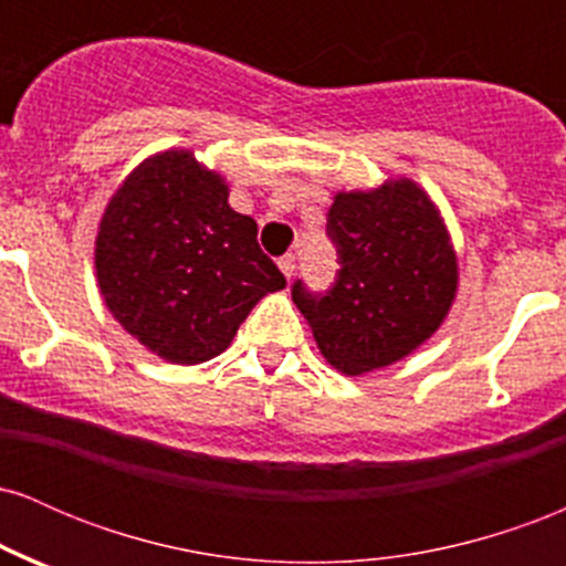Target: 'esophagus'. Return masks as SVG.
Here are the masks:
<instances>
[{
    "instance_id": "obj_1",
    "label": "esophagus",
    "mask_w": 566,
    "mask_h": 566,
    "mask_svg": "<svg viewBox=\"0 0 566 566\" xmlns=\"http://www.w3.org/2000/svg\"><path fill=\"white\" fill-rule=\"evenodd\" d=\"M295 255H292V252H290V255H282V258H279V269H282V274L284 276H287V279H292V274H295Z\"/></svg>"
}]
</instances>
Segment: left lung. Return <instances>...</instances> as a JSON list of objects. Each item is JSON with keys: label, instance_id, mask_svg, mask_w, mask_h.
I'll return each mask as SVG.
<instances>
[{"label": "left lung", "instance_id": "1", "mask_svg": "<svg viewBox=\"0 0 566 566\" xmlns=\"http://www.w3.org/2000/svg\"><path fill=\"white\" fill-rule=\"evenodd\" d=\"M327 237L340 263L333 290L314 295L297 279L292 301L329 365L350 378L373 373L437 333L458 292V255L423 188L396 178L340 191Z\"/></svg>", "mask_w": 566, "mask_h": 566}]
</instances>
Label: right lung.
<instances>
[{"mask_svg":"<svg viewBox=\"0 0 566 566\" xmlns=\"http://www.w3.org/2000/svg\"><path fill=\"white\" fill-rule=\"evenodd\" d=\"M95 274L114 319L172 365H201L287 279L231 210L229 186L188 148L143 159L106 205Z\"/></svg>","mask_w":566,"mask_h":566,"instance_id":"add662e5","label":"right lung"}]
</instances>
